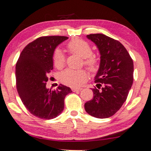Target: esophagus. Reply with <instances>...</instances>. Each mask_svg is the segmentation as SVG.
<instances>
[{
	"instance_id": "1",
	"label": "esophagus",
	"mask_w": 151,
	"mask_h": 151,
	"mask_svg": "<svg viewBox=\"0 0 151 151\" xmlns=\"http://www.w3.org/2000/svg\"><path fill=\"white\" fill-rule=\"evenodd\" d=\"M82 90V88H72V91H74V92H77V91H80Z\"/></svg>"
}]
</instances>
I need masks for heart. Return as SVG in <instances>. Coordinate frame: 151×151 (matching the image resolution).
Segmentation results:
<instances>
[{"instance_id":"obj_1","label":"heart","mask_w":151,"mask_h":151,"mask_svg":"<svg viewBox=\"0 0 151 151\" xmlns=\"http://www.w3.org/2000/svg\"><path fill=\"white\" fill-rule=\"evenodd\" d=\"M68 49L72 53L79 55L84 58V64L90 70H95L97 68L98 61L92 56L93 51L89 44L81 39H73L68 43ZM65 56L62 51L56 49L53 54V62L57 68H62L65 64ZM88 77L86 70H74L67 69L62 72L59 75L60 81L70 87H77L86 81Z\"/></svg>"}]
</instances>
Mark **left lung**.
Returning <instances> with one entry per match:
<instances>
[{"label":"left lung","mask_w":151,"mask_h":151,"mask_svg":"<svg viewBox=\"0 0 151 151\" xmlns=\"http://www.w3.org/2000/svg\"><path fill=\"white\" fill-rule=\"evenodd\" d=\"M86 37L95 44L100 54L93 98L85 103L86 111L98 118L114 115L126 100L133 83V60L122 44L104 34Z\"/></svg>","instance_id":"1"}]
</instances>
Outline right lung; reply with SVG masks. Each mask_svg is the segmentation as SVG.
<instances>
[{"instance_id": "1", "label": "right lung", "mask_w": 151, "mask_h": 151, "mask_svg": "<svg viewBox=\"0 0 151 151\" xmlns=\"http://www.w3.org/2000/svg\"><path fill=\"white\" fill-rule=\"evenodd\" d=\"M65 36L40 37L25 47L16 64V83L21 100L30 113L42 119H53L64 109L70 88L60 84L56 91L46 87L47 74L53 68L56 47L68 40Z\"/></svg>"}]
</instances>
